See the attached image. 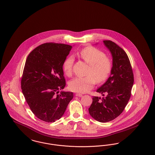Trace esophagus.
I'll use <instances>...</instances> for the list:
<instances>
[{"mask_svg": "<svg viewBox=\"0 0 155 155\" xmlns=\"http://www.w3.org/2000/svg\"><path fill=\"white\" fill-rule=\"evenodd\" d=\"M75 96L78 97H82V94H78V93H77V94H75Z\"/></svg>", "mask_w": 155, "mask_h": 155, "instance_id": "1", "label": "esophagus"}]
</instances>
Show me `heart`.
Masks as SVG:
<instances>
[{
  "label": "heart",
  "instance_id": "heart-1",
  "mask_svg": "<svg viewBox=\"0 0 155 155\" xmlns=\"http://www.w3.org/2000/svg\"><path fill=\"white\" fill-rule=\"evenodd\" d=\"M79 54L85 63L90 65L88 76L74 78L69 83V87L71 91L85 93L94 87L95 81L104 82L108 78L112 70V63L104 52L93 47L83 48ZM74 60V57L70 55L64 61L63 70L67 76L72 74Z\"/></svg>",
  "mask_w": 155,
  "mask_h": 155
}]
</instances>
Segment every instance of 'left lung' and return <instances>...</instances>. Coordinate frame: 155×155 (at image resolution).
Returning a JSON list of instances; mask_svg holds the SVG:
<instances>
[{"label": "left lung", "mask_w": 155, "mask_h": 155, "mask_svg": "<svg viewBox=\"0 0 155 155\" xmlns=\"http://www.w3.org/2000/svg\"><path fill=\"white\" fill-rule=\"evenodd\" d=\"M103 43L112 55V68L108 80L97 90L104 97H93L88 110L96 120L107 122L118 117L125 108L134 80L125 51L112 41L104 40Z\"/></svg>", "instance_id": "left-lung-1"}]
</instances>
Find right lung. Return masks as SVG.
<instances>
[{"label": "right lung", "instance_id": "1", "mask_svg": "<svg viewBox=\"0 0 155 155\" xmlns=\"http://www.w3.org/2000/svg\"><path fill=\"white\" fill-rule=\"evenodd\" d=\"M72 47L43 44L26 59L21 81L22 92L32 112L43 121L54 122L61 118L73 98V92L62 91L65 86L63 63ZM59 90H62L60 93Z\"/></svg>", "mask_w": 155, "mask_h": 155}]
</instances>
